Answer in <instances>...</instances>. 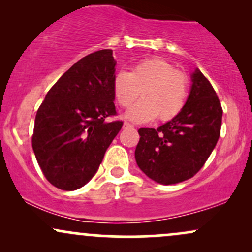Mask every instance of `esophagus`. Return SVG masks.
Instances as JSON below:
<instances>
[{
    "label": "esophagus",
    "mask_w": 252,
    "mask_h": 252,
    "mask_svg": "<svg viewBox=\"0 0 252 252\" xmlns=\"http://www.w3.org/2000/svg\"><path fill=\"white\" fill-rule=\"evenodd\" d=\"M124 126H126V128H134V126L129 122H124Z\"/></svg>",
    "instance_id": "34e87169"
}]
</instances>
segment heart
Segmentation results:
<instances>
[{
	"mask_svg": "<svg viewBox=\"0 0 252 252\" xmlns=\"http://www.w3.org/2000/svg\"><path fill=\"white\" fill-rule=\"evenodd\" d=\"M115 99L121 108H129L138 97L143 98L126 117L136 122H149L158 116L173 120L186 105L189 94V78L175 70L162 58H147L136 63L130 72H118L112 82Z\"/></svg>",
	"mask_w": 252,
	"mask_h": 252,
	"instance_id": "1",
	"label": "heart"
}]
</instances>
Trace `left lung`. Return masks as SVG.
I'll use <instances>...</instances> for the list:
<instances>
[{"instance_id": "left-lung-1", "label": "left lung", "mask_w": 252, "mask_h": 252, "mask_svg": "<svg viewBox=\"0 0 252 252\" xmlns=\"http://www.w3.org/2000/svg\"><path fill=\"white\" fill-rule=\"evenodd\" d=\"M180 114L158 129H138L135 158L152 180L172 185L202 168L220 136L222 109L215 89L199 70Z\"/></svg>"}]
</instances>
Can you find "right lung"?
I'll list each match as a JSON object with an SVG mask.
<instances>
[{
  "label": "right lung",
  "mask_w": 252,
  "mask_h": 252,
  "mask_svg": "<svg viewBox=\"0 0 252 252\" xmlns=\"http://www.w3.org/2000/svg\"><path fill=\"white\" fill-rule=\"evenodd\" d=\"M111 50L82 58L50 89L39 106L32 147L43 175L57 189L74 190L96 174L123 126L117 116Z\"/></svg>",
  "instance_id": "right-lung-1"
}]
</instances>
